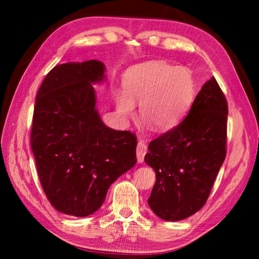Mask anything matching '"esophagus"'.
<instances>
[{"mask_svg": "<svg viewBox=\"0 0 259 259\" xmlns=\"http://www.w3.org/2000/svg\"><path fill=\"white\" fill-rule=\"evenodd\" d=\"M146 153H147L146 143L144 142V140H139L138 145H137V161H138V163H143L144 157H145Z\"/></svg>", "mask_w": 259, "mask_h": 259, "instance_id": "obj_1", "label": "esophagus"}]
</instances>
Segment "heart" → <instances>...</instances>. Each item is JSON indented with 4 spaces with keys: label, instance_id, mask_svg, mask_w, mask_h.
<instances>
[{
    "label": "heart",
    "instance_id": "obj_1",
    "mask_svg": "<svg viewBox=\"0 0 259 259\" xmlns=\"http://www.w3.org/2000/svg\"><path fill=\"white\" fill-rule=\"evenodd\" d=\"M123 93L113 95L116 112L123 120L135 116L139 104L142 119L157 131H168L181 122L193 104L195 81L190 69L153 60L126 69Z\"/></svg>",
    "mask_w": 259,
    "mask_h": 259
}]
</instances>
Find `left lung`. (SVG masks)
<instances>
[{
  "mask_svg": "<svg viewBox=\"0 0 259 259\" xmlns=\"http://www.w3.org/2000/svg\"><path fill=\"white\" fill-rule=\"evenodd\" d=\"M227 103L216 78L201 88L187 116L153 140L145 155L156 174L148 205L177 222L203 207L226 155Z\"/></svg>",
  "mask_w": 259,
  "mask_h": 259,
  "instance_id": "8db88e82",
  "label": "left lung"
}]
</instances>
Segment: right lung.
<instances>
[{
    "mask_svg": "<svg viewBox=\"0 0 259 259\" xmlns=\"http://www.w3.org/2000/svg\"><path fill=\"white\" fill-rule=\"evenodd\" d=\"M96 59L59 64L36 95L30 146L43 191L58 211L87 217L137 162V138L105 125L93 84L106 80Z\"/></svg>",
    "mask_w": 259,
    "mask_h": 259,
    "instance_id": "1",
    "label": "right lung"
}]
</instances>
